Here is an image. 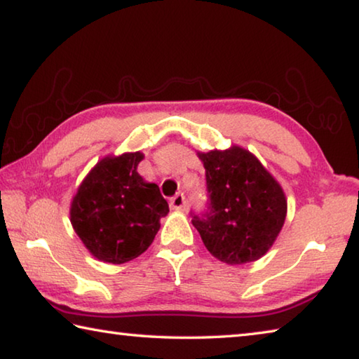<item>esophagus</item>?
<instances>
[{
  "label": "esophagus",
  "instance_id": "1",
  "mask_svg": "<svg viewBox=\"0 0 359 359\" xmlns=\"http://www.w3.org/2000/svg\"><path fill=\"white\" fill-rule=\"evenodd\" d=\"M169 204H171V208H172V209H175V210L185 209V204H187L185 194H184V193H179V194H175L174 198H171V201H169Z\"/></svg>",
  "mask_w": 359,
  "mask_h": 359
}]
</instances>
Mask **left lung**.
I'll use <instances>...</instances> for the list:
<instances>
[{
	"label": "left lung",
	"mask_w": 359,
	"mask_h": 359,
	"mask_svg": "<svg viewBox=\"0 0 359 359\" xmlns=\"http://www.w3.org/2000/svg\"><path fill=\"white\" fill-rule=\"evenodd\" d=\"M205 169L208 209L191 223L208 250L228 264L259 259L274 244L287 215L280 185L241 147L199 154Z\"/></svg>",
	"instance_id": "left-lung-1"
}]
</instances>
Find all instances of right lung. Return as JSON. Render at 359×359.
<instances>
[{
    "mask_svg": "<svg viewBox=\"0 0 359 359\" xmlns=\"http://www.w3.org/2000/svg\"><path fill=\"white\" fill-rule=\"evenodd\" d=\"M141 151L109 156L90 172L71 205V223L90 253L121 264L154 242L169 205L156 184L137 174Z\"/></svg>",
    "mask_w": 359,
    "mask_h": 359,
    "instance_id": "right-lung-1",
    "label": "right lung"
}]
</instances>
